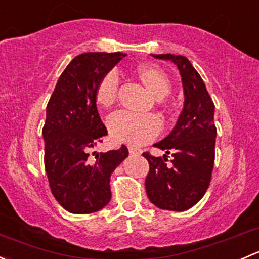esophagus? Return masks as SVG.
I'll return each instance as SVG.
<instances>
[{"label": "esophagus", "instance_id": "34e87169", "mask_svg": "<svg viewBox=\"0 0 259 259\" xmlns=\"http://www.w3.org/2000/svg\"><path fill=\"white\" fill-rule=\"evenodd\" d=\"M129 153L132 154V155H140L142 154V149L139 148H135V146H129Z\"/></svg>", "mask_w": 259, "mask_h": 259}]
</instances>
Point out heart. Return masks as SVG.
<instances>
[{"instance_id": "heart-1", "label": "heart", "mask_w": 259, "mask_h": 259, "mask_svg": "<svg viewBox=\"0 0 259 259\" xmlns=\"http://www.w3.org/2000/svg\"><path fill=\"white\" fill-rule=\"evenodd\" d=\"M133 74L145 86L146 90L156 99H163L170 91L168 75L151 64H140L134 67ZM116 74L108 72L99 80L95 88V100L99 106L109 109L117 98ZM108 126L116 140L132 145H143L153 140L160 132V121L154 115H133L124 111L115 113L109 117Z\"/></svg>"}]
</instances>
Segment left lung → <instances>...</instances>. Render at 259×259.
<instances>
[{"label": "left lung", "instance_id": "8db88e82", "mask_svg": "<svg viewBox=\"0 0 259 259\" xmlns=\"http://www.w3.org/2000/svg\"><path fill=\"white\" fill-rule=\"evenodd\" d=\"M153 56L177 65L184 90V106L170 134L154 144L165 154H143L149 163L145 189L149 200L160 209L183 211L197 204L209 187L215 156L214 104L187 57L171 54ZM169 153L174 156L171 164L166 163Z\"/></svg>", "mask_w": 259, "mask_h": 259}]
</instances>
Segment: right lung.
<instances>
[{
  "label": "right lung",
  "mask_w": 259,
  "mask_h": 259,
  "mask_svg": "<svg viewBox=\"0 0 259 259\" xmlns=\"http://www.w3.org/2000/svg\"><path fill=\"white\" fill-rule=\"evenodd\" d=\"M126 55L85 52L75 57L59 77L46 106L45 169L55 199L74 214L103 209L111 199L110 177L127 156L125 145L95 153L91 149L108 134L99 115L95 88Z\"/></svg>",
  "instance_id": "obj_1"
}]
</instances>
